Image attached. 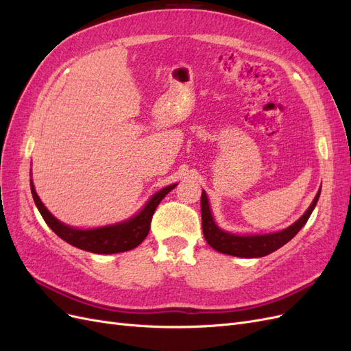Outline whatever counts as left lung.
<instances>
[{"label":"left lung","mask_w":351,"mask_h":351,"mask_svg":"<svg viewBox=\"0 0 351 351\" xmlns=\"http://www.w3.org/2000/svg\"><path fill=\"white\" fill-rule=\"evenodd\" d=\"M319 195H321V189L319 192L316 193L312 205L307 208L304 214L289 228L278 232H272V234L236 236V234H231V232L221 230L215 224V221L210 214L208 196L204 190L200 197V209H202V230H204L205 240L208 241V244L212 249H215L217 252H221V253L231 254V256H239V258L267 256V254L284 246L285 243H289L297 232L302 230V227L306 224L307 219H309L312 210L315 209L317 199H319Z\"/></svg>","instance_id":"obj_1"}]
</instances>
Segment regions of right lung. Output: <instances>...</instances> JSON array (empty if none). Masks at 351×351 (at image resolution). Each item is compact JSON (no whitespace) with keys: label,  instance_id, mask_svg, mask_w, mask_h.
<instances>
[{"label":"right lung","instance_id":"add662e5","mask_svg":"<svg viewBox=\"0 0 351 351\" xmlns=\"http://www.w3.org/2000/svg\"><path fill=\"white\" fill-rule=\"evenodd\" d=\"M174 187L176 184H171L168 187H164L162 190H159V192L155 193L151 197V200L147 202L139 214L130 219L108 227L79 230L62 224V222H60L56 217H52L51 212L44 206L39 196L36 195L34 183L30 182V190L35 200V205L38 206L40 215L48 224V227L54 231L60 239L67 241L71 246L99 254L127 252L139 246V244L146 239L147 232H149L152 215L156 206L159 205V202L165 197V195L171 192Z\"/></svg>","mask_w":351,"mask_h":351}]
</instances>
